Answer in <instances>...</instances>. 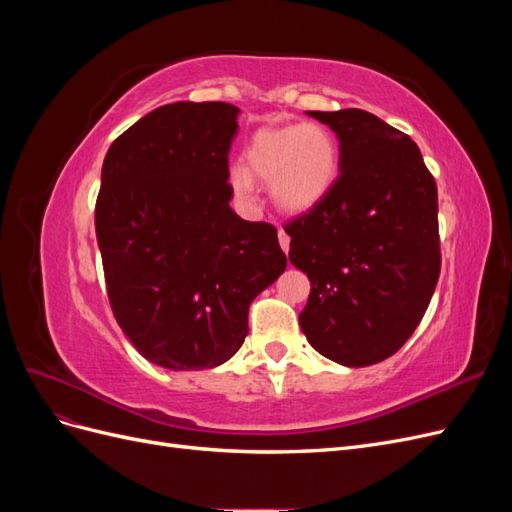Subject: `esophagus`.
<instances>
[{
    "label": "esophagus",
    "instance_id": "esophagus-1",
    "mask_svg": "<svg viewBox=\"0 0 512 512\" xmlns=\"http://www.w3.org/2000/svg\"><path fill=\"white\" fill-rule=\"evenodd\" d=\"M277 237H280V245H282V250H284V252H288V250H290V237L286 235L284 230L277 232Z\"/></svg>",
    "mask_w": 512,
    "mask_h": 512
}]
</instances>
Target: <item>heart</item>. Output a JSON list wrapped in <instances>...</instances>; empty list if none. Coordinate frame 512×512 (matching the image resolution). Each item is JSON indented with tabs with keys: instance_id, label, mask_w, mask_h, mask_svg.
<instances>
[{
	"instance_id": "obj_1",
	"label": "heart",
	"mask_w": 512,
	"mask_h": 512,
	"mask_svg": "<svg viewBox=\"0 0 512 512\" xmlns=\"http://www.w3.org/2000/svg\"><path fill=\"white\" fill-rule=\"evenodd\" d=\"M245 166L230 170V185L243 207L254 203V177L271 181L277 205L301 213L329 194L339 170L335 136L320 123L262 128L245 147Z\"/></svg>"
}]
</instances>
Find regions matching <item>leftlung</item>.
<instances>
[{
	"label": "left lung",
	"mask_w": 512,
	"mask_h": 512,
	"mask_svg": "<svg viewBox=\"0 0 512 512\" xmlns=\"http://www.w3.org/2000/svg\"><path fill=\"white\" fill-rule=\"evenodd\" d=\"M339 138V177L284 224L312 290L299 324L322 356L365 367L393 356L440 277L438 188L412 138L361 108L307 111Z\"/></svg>",
	"instance_id": "8db88e82"
}]
</instances>
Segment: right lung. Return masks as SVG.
Here are the masks:
<instances>
[{
	"label": "right lung",
	"instance_id": "right-lung-1",
	"mask_svg": "<svg viewBox=\"0 0 512 512\" xmlns=\"http://www.w3.org/2000/svg\"><path fill=\"white\" fill-rule=\"evenodd\" d=\"M239 108L175 102L117 136L102 164L96 237L121 331L147 361L211 369L247 335L250 303L286 269L277 228L230 209Z\"/></svg>",
	"mask_w": 512,
	"mask_h": 512
}]
</instances>
